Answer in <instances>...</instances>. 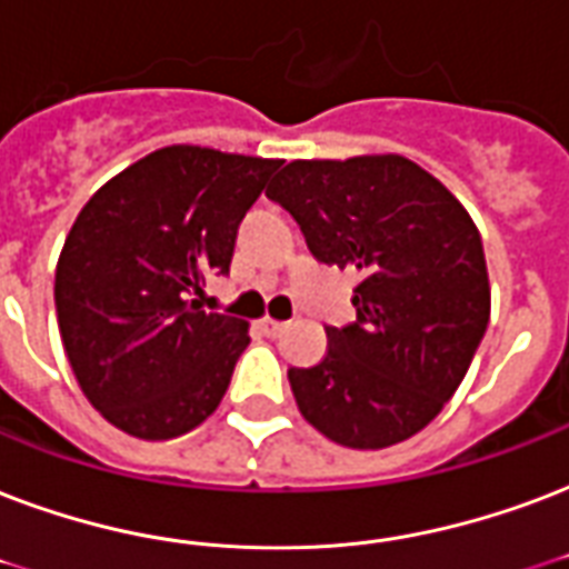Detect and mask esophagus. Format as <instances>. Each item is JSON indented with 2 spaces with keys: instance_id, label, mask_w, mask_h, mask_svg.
<instances>
[{
  "instance_id": "obj_1",
  "label": "esophagus",
  "mask_w": 569,
  "mask_h": 569,
  "mask_svg": "<svg viewBox=\"0 0 569 569\" xmlns=\"http://www.w3.org/2000/svg\"><path fill=\"white\" fill-rule=\"evenodd\" d=\"M286 322H277V319H262L259 322V331L266 333V337H277V333H283Z\"/></svg>"
}]
</instances>
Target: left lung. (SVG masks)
Segmentation results:
<instances>
[{
  "label": "left lung",
  "instance_id": "left-lung-1",
  "mask_svg": "<svg viewBox=\"0 0 569 569\" xmlns=\"http://www.w3.org/2000/svg\"><path fill=\"white\" fill-rule=\"evenodd\" d=\"M266 193L298 220L319 262L361 271L358 319L325 328L322 361L289 370L298 409L342 448L411 439L453 397L487 333L475 220L400 154L292 160Z\"/></svg>",
  "mask_w": 569,
  "mask_h": 569
}]
</instances>
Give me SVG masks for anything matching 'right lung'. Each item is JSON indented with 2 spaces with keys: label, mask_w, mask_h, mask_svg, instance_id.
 Segmentation results:
<instances>
[{
  "label": "right lung",
  "mask_w": 569,
  "mask_h": 569,
  "mask_svg": "<svg viewBox=\"0 0 569 569\" xmlns=\"http://www.w3.org/2000/svg\"><path fill=\"white\" fill-rule=\"evenodd\" d=\"M280 160L167 146L130 163L73 220L56 316L86 400L133 439L167 441L220 406L247 322L193 298L229 274L238 223Z\"/></svg>",
  "instance_id": "right-lung-1"
}]
</instances>
